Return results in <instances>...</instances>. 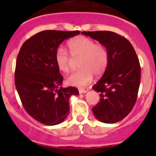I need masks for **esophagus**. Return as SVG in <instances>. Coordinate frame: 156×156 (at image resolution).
Masks as SVG:
<instances>
[{
  "instance_id": "1",
  "label": "esophagus",
  "mask_w": 156,
  "mask_h": 156,
  "mask_svg": "<svg viewBox=\"0 0 156 156\" xmlns=\"http://www.w3.org/2000/svg\"><path fill=\"white\" fill-rule=\"evenodd\" d=\"M87 90H84V89H79L80 94H84V93H87Z\"/></svg>"
}]
</instances>
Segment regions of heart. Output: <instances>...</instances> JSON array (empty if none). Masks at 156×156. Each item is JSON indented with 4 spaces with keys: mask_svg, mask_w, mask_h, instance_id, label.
Returning <instances> with one entry per match:
<instances>
[{
    "mask_svg": "<svg viewBox=\"0 0 156 156\" xmlns=\"http://www.w3.org/2000/svg\"><path fill=\"white\" fill-rule=\"evenodd\" d=\"M69 55L64 48L55 51V62L59 70L69 73L73 60H78V70L66 78V83L72 86L85 87L92 80L93 75L99 76L105 71L108 63V53L104 45L96 44L93 40L80 36L68 43Z\"/></svg>",
    "mask_w": 156,
    "mask_h": 156,
    "instance_id": "1",
    "label": "heart"
}]
</instances>
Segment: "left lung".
Here are the masks:
<instances>
[{
    "label": "left lung",
    "mask_w": 156,
    "mask_h": 156,
    "mask_svg": "<svg viewBox=\"0 0 156 156\" xmlns=\"http://www.w3.org/2000/svg\"><path fill=\"white\" fill-rule=\"evenodd\" d=\"M104 45L108 63L104 75L93 86L100 92V102L92 108L101 122L114 123L130 112L137 101L140 66L132 44L126 38L111 31L82 32Z\"/></svg>",
    "instance_id": "obj_1"
}]
</instances>
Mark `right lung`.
Masks as SVG:
<instances>
[{
  "instance_id": "obj_1",
  "label": "right lung",
  "mask_w": 156,
  "mask_h": 156,
  "mask_svg": "<svg viewBox=\"0 0 156 156\" xmlns=\"http://www.w3.org/2000/svg\"><path fill=\"white\" fill-rule=\"evenodd\" d=\"M80 31L44 30L24 42L16 60L15 84L29 115L48 126L63 122L69 113V98L79 94L73 87L63 88L55 51L63 41Z\"/></svg>"
}]
</instances>
